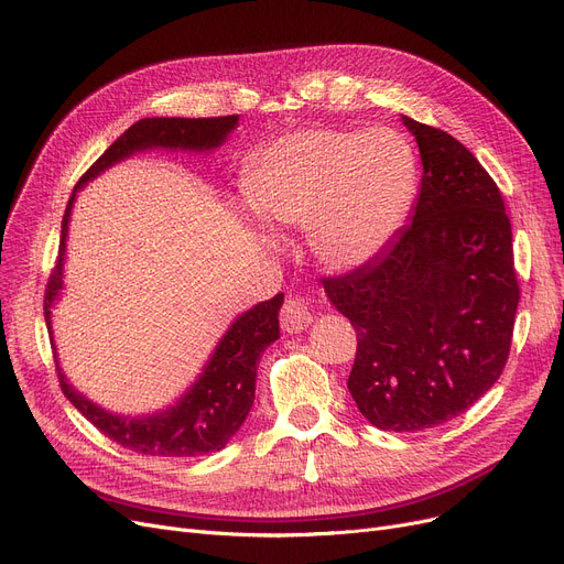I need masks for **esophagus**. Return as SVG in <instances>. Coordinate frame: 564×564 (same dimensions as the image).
I'll return each mask as SVG.
<instances>
[{"mask_svg":"<svg viewBox=\"0 0 564 564\" xmlns=\"http://www.w3.org/2000/svg\"><path fill=\"white\" fill-rule=\"evenodd\" d=\"M313 323V313L308 297L302 295H290L281 308V327L288 334H300Z\"/></svg>","mask_w":564,"mask_h":564,"instance_id":"esophagus-1","label":"esophagus"}]
</instances>
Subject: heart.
Wrapping results in <instances>:
<instances>
[{
  "instance_id": "b5f03b06",
  "label": "heart",
  "mask_w": 564,
  "mask_h": 564,
  "mask_svg": "<svg viewBox=\"0 0 564 564\" xmlns=\"http://www.w3.org/2000/svg\"><path fill=\"white\" fill-rule=\"evenodd\" d=\"M417 167L394 131L306 129L272 142L249 177V200L269 230H306L325 267L350 272L403 226Z\"/></svg>"
}]
</instances>
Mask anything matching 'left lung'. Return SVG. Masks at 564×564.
I'll use <instances>...</instances> for the list:
<instances>
[{
	"label": "left lung",
	"mask_w": 564,
	"mask_h": 564,
	"mask_svg": "<svg viewBox=\"0 0 564 564\" xmlns=\"http://www.w3.org/2000/svg\"><path fill=\"white\" fill-rule=\"evenodd\" d=\"M422 156L410 224L350 274L323 279L357 332L348 389L373 426L445 424L500 378L521 290L500 188L449 133L403 115Z\"/></svg>",
	"instance_id": "8db88e82"
}]
</instances>
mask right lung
<instances>
[{
    "mask_svg": "<svg viewBox=\"0 0 564 564\" xmlns=\"http://www.w3.org/2000/svg\"><path fill=\"white\" fill-rule=\"evenodd\" d=\"M239 115L228 117H147L135 121L131 129L121 133L108 150L99 156L80 182L73 188L70 200L64 212L59 258L53 269V276L45 290V323L51 329V308L59 300L64 288V256L70 209L76 203V193L96 175H101L110 165L133 156L144 150H184V152H212L221 147L226 138L237 129ZM283 306V292L276 297L256 304L253 308L237 315L224 338L218 340L212 357L203 366L186 394L175 405L159 410L142 417H124L96 405L73 387L62 373L57 361V376L64 397L76 405L85 417L104 435L115 440L117 445L133 449L147 456H173L186 458L224 449L230 437L239 431L243 420L249 417L256 399V376L258 361L267 346L279 338V311ZM55 348V340H53ZM57 357V352H55Z\"/></svg>",
    "mask_w": 564,
    "mask_h": 564,
    "instance_id": "1",
    "label": "right lung"
}]
</instances>
